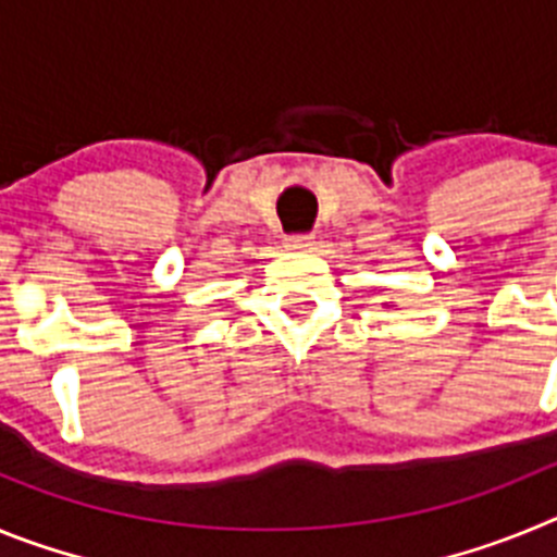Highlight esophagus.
<instances>
[{
	"instance_id": "34e87169",
	"label": "esophagus",
	"mask_w": 557,
	"mask_h": 557,
	"mask_svg": "<svg viewBox=\"0 0 557 557\" xmlns=\"http://www.w3.org/2000/svg\"><path fill=\"white\" fill-rule=\"evenodd\" d=\"M309 245H312V234H289L287 236V248L301 250V248H309Z\"/></svg>"
}]
</instances>
